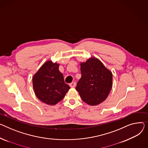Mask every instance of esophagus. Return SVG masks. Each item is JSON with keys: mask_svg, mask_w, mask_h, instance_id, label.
Masks as SVG:
<instances>
[{"mask_svg": "<svg viewBox=\"0 0 148 148\" xmlns=\"http://www.w3.org/2000/svg\"><path fill=\"white\" fill-rule=\"evenodd\" d=\"M75 86H76V83H75V82H72L70 84V86L71 87H72V88L75 87Z\"/></svg>", "mask_w": 148, "mask_h": 148, "instance_id": "34e87169", "label": "esophagus"}]
</instances>
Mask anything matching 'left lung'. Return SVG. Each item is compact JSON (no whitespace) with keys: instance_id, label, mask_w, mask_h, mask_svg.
<instances>
[{"instance_id":"1","label":"left lung","mask_w":148,"mask_h":148,"mask_svg":"<svg viewBox=\"0 0 148 148\" xmlns=\"http://www.w3.org/2000/svg\"><path fill=\"white\" fill-rule=\"evenodd\" d=\"M80 65L82 77L76 90L85 103L99 105L109 95L112 86V73L95 57L88 58Z\"/></svg>"}]
</instances>
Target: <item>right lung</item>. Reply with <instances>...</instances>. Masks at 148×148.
Masks as SVG:
<instances>
[{
	"instance_id": "add662e5",
	"label": "right lung",
	"mask_w": 148,
	"mask_h": 148,
	"mask_svg": "<svg viewBox=\"0 0 148 148\" xmlns=\"http://www.w3.org/2000/svg\"><path fill=\"white\" fill-rule=\"evenodd\" d=\"M60 64L52 61L45 62L33 77L35 95L42 102L54 105L60 102L70 87L64 82L59 70Z\"/></svg>"
}]
</instances>
